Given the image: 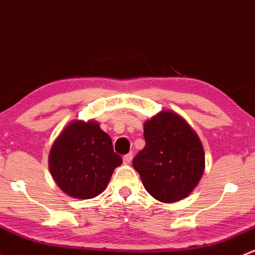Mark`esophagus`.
I'll return each instance as SVG.
<instances>
[{"instance_id": "obj_1", "label": "esophagus", "mask_w": 255, "mask_h": 255, "mask_svg": "<svg viewBox=\"0 0 255 255\" xmlns=\"http://www.w3.org/2000/svg\"><path fill=\"white\" fill-rule=\"evenodd\" d=\"M133 159V154L132 152H129V154H126L125 156H123V163H126V165H128V163H130Z\"/></svg>"}]
</instances>
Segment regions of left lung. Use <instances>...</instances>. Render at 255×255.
Here are the masks:
<instances>
[{"mask_svg":"<svg viewBox=\"0 0 255 255\" xmlns=\"http://www.w3.org/2000/svg\"><path fill=\"white\" fill-rule=\"evenodd\" d=\"M145 146L133 159L150 195L162 203L186 198L204 172L203 145L183 119L163 111L144 123Z\"/></svg>","mask_w":255,"mask_h":255,"instance_id":"obj_1","label":"left lung"}]
</instances>
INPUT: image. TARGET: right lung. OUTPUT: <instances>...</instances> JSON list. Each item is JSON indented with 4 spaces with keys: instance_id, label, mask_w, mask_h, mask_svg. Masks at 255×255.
I'll list each match as a JSON object with an SVG mask.
<instances>
[{
    "instance_id": "obj_1",
    "label": "right lung",
    "mask_w": 255,
    "mask_h": 255,
    "mask_svg": "<svg viewBox=\"0 0 255 255\" xmlns=\"http://www.w3.org/2000/svg\"><path fill=\"white\" fill-rule=\"evenodd\" d=\"M122 157L109 134L94 121H76L64 128L50 151L51 175L66 194L90 199L106 188Z\"/></svg>"
}]
</instances>
